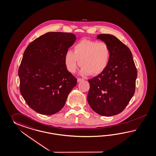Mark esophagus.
<instances>
[{
	"label": "esophagus",
	"mask_w": 156,
	"mask_h": 156,
	"mask_svg": "<svg viewBox=\"0 0 156 156\" xmlns=\"http://www.w3.org/2000/svg\"><path fill=\"white\" fill-rule=\"evenodd\" d=\"M82 80H83V79H81V78H77V82L79 83L80 82H81V81H82Z\"/></svg>",
	"instance_id": "1"
}]
</instances>
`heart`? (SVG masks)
<instances>
[{
	"label": "heart",
	"instance_id": "b5f03b06",
	"mask_svg": "<svg viewBox=\"0 0 156 156\" xmlns=\"http://www.w3.org/2000/svg\"><path fill=\"white\" fill-rule=\"evenodd\" d=\"M110 56V47L105 42L84 39L74 46L73 52L70 51L66 52L65 66L69 72L74 73L80 64L82 66L80 72V75L87 76L92 74L98 76L105 70Z\"/></svg>",
	"mask_w": 156,
	"mask_h": 156
}]
</instances>
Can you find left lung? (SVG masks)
<instances>
[{
	"mask_svg": "<svg viewBox=\"0 0 156 156\" xmlns=\"http://www.w3.org/2000/svg\"><path fill=\"white\" fill-rule=\"evenodd\" d=\"M97 39L106 43L111 50L105 70L88 80L90 106L98 114L109 117L121 113L135 91L137 70L129 47L110 34H99Z\"/></svg>",
	"mask_w": 156,
	"mask_h": 156,
	"instance_id": "8db88e82",
	"label": "left lung"
}]
</instances>
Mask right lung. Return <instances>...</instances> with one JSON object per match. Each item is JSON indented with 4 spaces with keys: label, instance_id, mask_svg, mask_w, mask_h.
I'll use <instances>...</instances> for the list:
<instances>
[{
    "label": "right lung",
    "instance_id": "obj_1",
    "mask_svg": "<svg viewBox=\"0 0 156 156\" xmlns=\"http://www.w3.org/2000/svg\"><path fill=\"white\" fill-rule=\"evenodd\" d=\"M72 33L49 32L27 47L19 69L23 99L39 114L52 115L64 107L77 80L65 68L64 57L76 40Z\"/></svg>",
    "mask_w": 156,
    "mask_h": 156
}]
</instances>
